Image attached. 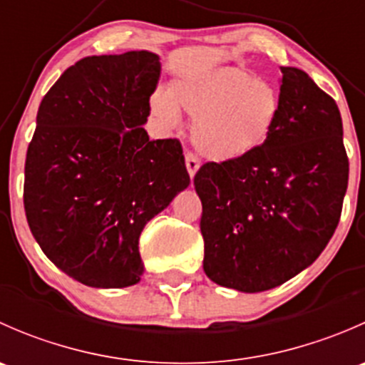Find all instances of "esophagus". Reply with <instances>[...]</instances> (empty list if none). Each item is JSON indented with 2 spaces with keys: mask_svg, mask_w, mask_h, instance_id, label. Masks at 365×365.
Here are the masks:
<instances>
[{
  "mask_svg": "<svg viewBox=\"0 0 365 365\" xmlns=\"http://www.w3.org/2000/svg\"><path fill=\"white\" fill-rule=\"evenodd\" d=\"M185 168H187V173H189L190 178H194L197 173V169H200V160L196 159V155H192V153H187L185 155Z\"/></svg>",
  "mask_w": 365,
  "mask_h": 365,
  "instance_id": "esophagus-1",
  "label": "esophagus"
}]
</instances>
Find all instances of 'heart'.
<instances>
[{"label": "heart", "mask_w": 365, "mask_h": 365, "mask_svg": "<svg viewBox=\"0 0 365 365\" xmlns=\"http://www.w3.org/2000/svg\"><path fill=\"white\" fill-rule=\"evenodd\" d=\"M192 118V145L201 157L226 164L259 148L277 123L281 97L270 83L237 67H219L173 81L150 101V113L164 127Z\"/></svg>", "instance_id": "1"}]
</instances>
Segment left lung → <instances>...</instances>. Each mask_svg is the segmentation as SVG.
<instances>
[{
    "mask_svg": "<svg viewBox=\"0 0 365 365\" xmlns=\"http://www.w3.org/2000/svg\"><path fill=\"white\" fill-rule=\"evenodd\" d=\"M281 72V111L267 141L194 176L205 274L242 293L277 288L311 267L339 224L348 187L339 108L304 70Z\"/></svg>",
    "mask_w": 365,
    "mask_h": 365,
    "instance_id": "8db88e82",
    "label": "left lung"
}]
</instances>
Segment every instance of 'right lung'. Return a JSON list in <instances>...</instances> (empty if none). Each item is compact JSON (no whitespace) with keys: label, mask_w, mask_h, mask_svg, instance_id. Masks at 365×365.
<instances>
[{"label":"right lung","mask_w":365,"mask_h":365,"mask_svg":"<svg viewBox=\"0 0 365 365\" xmlns=\"http://www.w3.org/2000/svg\"><path fill=\"white\" fill-rule=\"evenodd\" d=\"M159 77L150 51L83 58L36 113L26 219L43 254L81 284H138L141 231L190 183L180 143L143 128Z\"/></svg>","instance_id":"add662e5"}]
</instances>
